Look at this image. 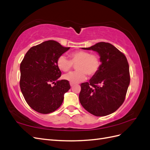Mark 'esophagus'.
<instances>
[{
  "label": "esophagus",
  "mask_w": 150,
  "mask_h": 150,
  "mask_svg": "<svg viewBox=\"0 0 150 150\" xmlns=\"http://www.w3.org/2000/svg\"><path fill=\"white\" fill-rule=\"evenodd\" d=\"M74 85V83H70V86H71V87H72V86H73Z\"/></svg>",
  "instance_id": "1"
}]
</instances>
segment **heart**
Returning a JSON list of instances; mask_svg holds the SVG:
<instances>
[{
    "mask_svg": "<svg viewBox=\"0 0 150 150\" xmlns=\"http://www.w3.org/2000/svg\"><path fill=\"white\" fill-rule=\"evenodd\" d=\"M71 60L66 56L61 55L57 60L59 69L64 72L70 71L73 64L78 71L71 72L63 76V79L72 83H78L87 78V74L92 76L96 74L101 66L99 57L95 54L84 51H76L70 54Z\"/></svg>",
    "mask_w": 150,
    "mask_h": 150,
    "instance_id": "heart-1",
    "label": "heart"
}]
</instances>
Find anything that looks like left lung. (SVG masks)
Listing matches in <instances>:
<instances>
[{"mask_svg":"<svg viewBox=\"0 0 150 150\" xmlns=\"http://www.w3.org/2000/svg\"><path fill=\"white\" fill-rule=\"evenodd\" d=\"M82 49L97 52L101 64L89 83L81 84L79 101L86 111L94 116L110 115L125 99L130 83L128 61L125 54L110 43L101 42Z\"/></svg>","mask_w":150,"mask_h":150,"instance_id":"1","label":"left lung"}]
</instances>
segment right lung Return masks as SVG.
<instances>
[{
    "label": "right lung",
    "instance_id": "right-lung-1",
    "mask_svg": "<svg viewBox=\"0 0 150 150\" xmlns=\"http://www.w3.org/2000/svg\"><path fill=\"white\" fill-rule=\"evenodd\" d=\"M69 49L50 40L25 54L20 66V88L27 103L35 111L48 114L56 111L71 88L69 81L58 80L61 71L57 65L58 57Z\"/></svg>",
    "mask_w": 150,
    "mask_h": 150
}]
</instances>
